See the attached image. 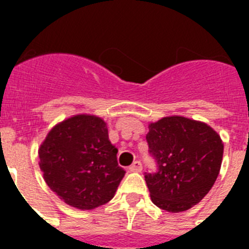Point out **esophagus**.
<instances>
[{"instance_id": "obj_1", "label": "esophagus", "mask_w": 249, "mask_h": 249, "mask_svg": "<svg viewBox=\"0 0 249 249\" xmlns=\"http://www.w3.org/2000/svg\"><path fill=\"white\" fill-rule=\"evenodd\" d=\"M129 171L131 172H141L142 171V163H141L140 160H136L133 163L129 166Z\"/></svg>"}]
</instances>
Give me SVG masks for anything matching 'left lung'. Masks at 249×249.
Returning <instances> with one entry per match:
<instances>
[{"mask_svg":"<svg viewBox=\"0 0 249 249\" xmlns=\"http://www.w3.org/2000/svg\"><path fill=\"white\" fill-rule=\"evenodd\" d=\"M146 140L158 172L146 173L152 202L171 213L201 202L219 175L223 142L207 123L168 116L148 124Z\"/></svg>","mask_w":249,"mask_h":249,"instance_id":"left-lung-1","label":"left lung"}]
</instances>
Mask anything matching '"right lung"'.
Masks as SVG:
<instances>
[{
    "label": "right lung",
    "instance_id": "obj_1",
    "mask_svg": "<svg viewBox=\"0 0 249 249\" xmlns=\"http://www.w3.org/2000/svg\"><path fill=\"white\" fill-rule=\"evenodd\" d=\"M117 152L102 118L74 114L47 133L38 148L39 168L66 204L91 211L113 198L126 173Z\"/></svg>",
    "mask_w": 249,
    "mask_h": 249
}]
</instances>
